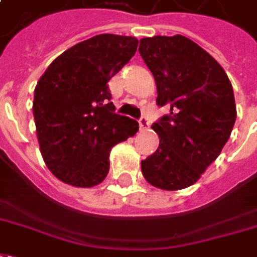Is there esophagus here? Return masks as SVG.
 Listing matches in <instances>:
<instances>
[{"label":"esophagus","mask_w":257,"mask_h":257,"mask_svg":"<svg viewBox=\"0 0 257 257\" xmlns=\"http://www.w3.org/2000/svg\"><path fill=\"white\" fill-rule=\"evenodd\" d=\"M138 123H140V128L141 131H145L149 128V120H148V117H140V120H138Z\"/></svg>","instance_id":"1"}]
</instances>
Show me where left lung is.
<instances>
[{
  "label": "left lung",
  "mask_w": 257,
  "mask_h": 257,
  "mask_svg": "<svg viewBox=\"0 0 257 257\" xmlns=\"http://www.w3.org/2000/svg\"><path fill=\"white\" fill-rule=\"evenodd\" d=\"M138 50L156 80V103L169 108L152 126L160 146L141 161L142 175L157 188L181 190L229 140L237 116L233 88L221 65L183 35L144 38Z\"/></svg>",
  "instance_id": "1"
}]
</instances>
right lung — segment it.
I'll list each match as a JSON object with an SVG mask.
<instances>
[{"label":"right lung","instance_id":"add662e5","mask_svg":"<svg viewBox=\"0 0 257 257\" xmlns=\"http://www.w3.org/2000/svg\"><path fill=\"white\" fill-rule=\"evenodd\" d=\"M137 47L133 36L96 35L54 59L38 81L32 109L40 153L63 183L100 184L111 149L140 128L137 120L115 113L108 88Z\"/></svg>","mask_w":257,"mask_h":257}]
</instances>
